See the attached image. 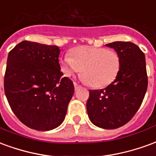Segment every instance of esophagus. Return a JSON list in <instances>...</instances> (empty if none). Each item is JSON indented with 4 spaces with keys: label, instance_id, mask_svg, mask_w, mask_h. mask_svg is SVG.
<instances>
[{
    "label": "esophagus",
    "instance_id": "obj_1",
    "mask_svg": "<svg viewBox=\"0 0 156 156\" xmlns=\"http://www.w3.org/2000/svg\"><path fill=\"white\" fill-rule=\"evenodd\" d=\"M73 85H74L75 90H77V89H78L79 88H81V86H80V85H78L77 83H73Z\"/></svg>",
    "mask_w": 156,
    "mask_h": 156
}]
</instances>
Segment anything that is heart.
I'll list each match as a JSON object with an SVG mask.
<instances>
[{"label":"heart","instance_id":"heart-1","mask_svg":"<svg viewBox=\"0 0 156 156\" xmlns=\"http://www.w3.org/2000/svg\"><path fill=\"white\" fill-rule=\"evenodd\" d=\"M62 70L67 76L83 72V79L92 87H107L116 80L121 70L120 56L105 48L81 46L62 58Z\"/></svg>","mask_w":156,"mask_h":156}]
</instances>
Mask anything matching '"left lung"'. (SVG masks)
Returning a JSON list of instances; mask_svg holds the SVG:
<instances>
[{
	"label": "left lung",
	"mask_w": 156,
	"mask_h": 156,
	"mask_svg": "<svg viewBox=\"0 0 156 156\" xmlns=\"http://www.w3.org/2000/svg\"><path fill=\"white\" fill-rule=\"evenodd\" d=\"M120 56L121 70L113 83L100 90H89L87 111L93 124L102 129L123 126L136 114L147 90L145 57L130 41L106 44Z\"/></svg>",
	"instance_id": "obj_1"
}]
</instances>
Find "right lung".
<instances>
[{"label": "right lung", "mask_w": 156, "mask_h": 156, "mask_svg": "<svg viewBox=\"0 0 156 156\" xmlns=\"http://www.w3.org/2000/svg\"><path fill=\"white\" fill-rule=\"evenodd\" d=\"M57 46L22 41L9 52L4 89L10 107L27 127L48 131L63 122L74 93L62 77Z\"/></svg>", "instance_id": "right-lung-1"}]
</instances>
